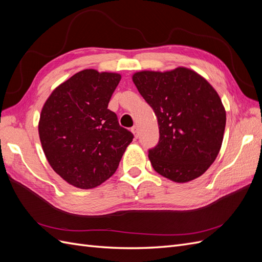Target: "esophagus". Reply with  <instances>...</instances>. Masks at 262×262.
Returning <instances> with one entry per match:
<instances>
[{"instance_id": "34e87169", "label": "esophagus", "mask_w": 262, "mask_h": 262, "mask_svg": "<svg viewBox=\"0 0 262 262\" xmlns=\"http://www.w3.org/2000/svg\"><path fill=\"white\" fill-rule=\"evenodd\" d=\"M131 131H132V133L134 134V137L138 138V136H139V132H138V126H137V125L132 126V128H131Z\"/></svg>"}]
</instances>
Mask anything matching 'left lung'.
Wrapping results in <instances>:
<instances>
[{"instance_id":"1","label":"left lung","mask_w":262,"mask_h":262,"mask_svg":"<svg viewBox=\"0 0 262 262\" xmlns=\"http://www.w3.org/2000/svg\"><path fill=\"white\" fill-rule=\"evenodd\" d=\"M132 80L157 117L160 140L148 149L154 170L175 182L200 177L223 142L226 114L215 90L186 68L142 71Z\"/></svg>"}]
</instances>
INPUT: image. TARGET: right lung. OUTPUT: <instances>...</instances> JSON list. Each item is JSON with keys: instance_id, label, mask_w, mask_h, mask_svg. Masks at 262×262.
Masks as SVG:
<instances>
[{"instance_id": "right-lung-1", "label": "right lung", "mask_w": 262, "mask_h": 262, "mask_svg": "<svg viewBox=\"0 0 262 262\" xmlns=\"http://www.w3.org/2000/svg\"><path fill=\"white\" fill-rule=\"evenodd\" d=\"M120 80L117 73L84 70L46 101L39 138L50 166L70 185L91 189L112 177L134 138L108 109Z\"/></svg>"}]
</instances>
